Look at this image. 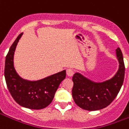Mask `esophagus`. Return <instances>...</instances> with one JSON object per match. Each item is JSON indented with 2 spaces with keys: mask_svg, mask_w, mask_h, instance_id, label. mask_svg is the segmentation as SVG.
Masks as SVG:
<instances>
[{
  "mask_svg": "<svg viewBox=\"0 0 129 129\" xmlns=\"http://www.w3.org/2000/svg\"><path fill=\"white\" fill-rule=\"evenodd\" d=\"M66 74L68 77H72L74 75V70L71 68H69V69H67L66 70Z\"/></svg>",
  "mask_w": 129,
  "mask_h": 129,
  "instance_id": "obj_1",
  "label": "esophagus"
}]
</instances>
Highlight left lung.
<instances>
[{
    "instance_id": "1",
    "label": "left lung",
    "mask_w": 129,
    "mask_h": 129,
    "mask_svg": "<svg viewBox=\"0 0 129 129\" xmlns=\"http://www.w3.org/2000/svg\"><path fill=\"white\" fill-rule=\"evenodd\" d=\"M119 69L112 78L103 82H95L80 73L73 77L72 94L77 105L87 111H97L106 108L111 104L121 89L124 79L125 67L122 51L116 49Z\"/></svg>"
}]
</instances>
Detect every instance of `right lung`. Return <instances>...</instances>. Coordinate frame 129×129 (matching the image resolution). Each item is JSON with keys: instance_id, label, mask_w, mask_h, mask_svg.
<instances>
[{"instance_id": "right-lung-1", "label": "right lung", "mask_w": 129, "mask_h": 129, "mask_svg": "<svg viewBox=\"0 0 129 129\" xmlns=\"http://www.w3.org/2000/svg\"><path fill=\"white\" fill-rule=\"evenodd\" d=\"M23 33L18 36L10 47L5 58V78L7 88L16 102L29 109H43L53 100L59 84L66 76V70L38 81H28L21 78L14 66V54Z\"/></svg>"}]
</instances>
